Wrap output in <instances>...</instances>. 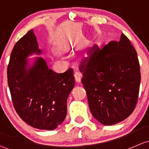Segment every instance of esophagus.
<instances>
[{
  "label": "esophagus",
  "mask_w": 149,
  "mask_h": 149,
  "mask_svg": "<svg viewBox=\"0 0 149 149\" xmlns=\"http://www.w3.org/2000/svg\"><path fill=\"white\" fill-rule=\"evenodd\" d=\"M74 79H75V82L79 84V82H81V79H82V74H80L78 72H74Z\"/></svg>",
  "instance_id": "1"
}]
</instances>
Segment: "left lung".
Here are the masks:
<instances>
[{
    "instance_id": "left-lung-1",
    "label": "left lung",
    "mask_w": 149,
    "mask_h": 149,
    "mask_svg": "<svg viewBox=\"0 0 149 149\" xmlns=\"http://www.w3.org/2000/svg\"><path fill=\"white\" fill-rule=\"evenodd\" d=\"M79 71L90 111L100 123L114 125L133 113L139 99L140 65L125 35L101 49L96 47L81 62Z\"/></svg>"
}]
</instances>
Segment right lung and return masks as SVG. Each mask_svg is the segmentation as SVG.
I'll list each match as a JSON object with an SVG mask.
<instances>
[{"label": "right lung", "instance_id": "add662e5", "mask_svg": "<svg viewBox=\"0 0 149 149\" xmlns=\"http://www.w3.org/2000/svg\"><path fill=\"white\" fill-rule=\"evenodd\" d=\"M40 54L36 36L30 30L15 44L7 69L12 102L19 117L41 130H54L67 116V100L74 86L72 68L56 73L41 57L28 67L26 57Z\"/></svg>", "mask_w": 149, "mask_h": 149}]
</instances>
